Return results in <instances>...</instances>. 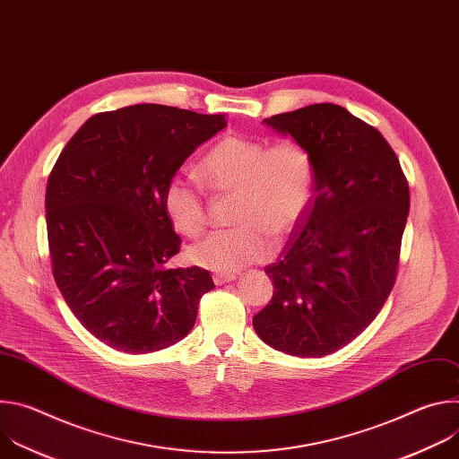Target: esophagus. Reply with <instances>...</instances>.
I'll return each instance as SVG.
<instances>
[{
    "instance_id": "obj_1",
    "label": "esophagus",
    "mask_w": 459,
    "mask_h": 459,
    "mask_svg": "<svg viewBox=\"0 0 459 459\" xmlns=\"http://www.w3.org/2000/svg\"><path fill=\"white\" fill-rule=\"evenodd\" d=\"M234 280H238L236 274H216V276H214V283H216V285H225V283H230V281H234Z\"/></svg>"
}]
</instances>
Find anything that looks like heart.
I'll list each match as a JSON object with an SVG mask.
<instances>
[{"label": "heart", "instance_id": "heart-1", "mask_svg": "<svg viewBox=\"0 0 459 459\" xmlns=\"http://www.w3.org/2000/svg\"><path fill=\"white\" fill-rule=\"evenodd\" d=\"M198 176L218 192H238L234 223L188 248L190 264L218 274H236L271 257L274 238L287 236L305 216L314 194V163L296 142L243 136L220 140L200 161ZM165 212L174 229L198 236L207 223L202 188L183 174L169 179Z\"/></svg>", "mask_w": 459, "mask_h": 459}]
</instances>
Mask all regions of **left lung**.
<instances>
[{
	"label": "left lung",
	"instance_id": "8db88e82",
	"mask_svg": "<svg viewBox=\"0 0 459 459\" xmlns=\"http://www.w3.org/2000/svg\"><path fill=\"white\" fill-rule=\"evenodd\" d=\"M303 145L314 163V198L280 261L254 331L298 358L333 354L359 336L396 281L411 195L400 160L379 130L334 103L264 119Z\"/></svg>",
	"mask_w": 459,
	"mask_h": 459
}]
</instances>
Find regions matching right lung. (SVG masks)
<instances>
[{"mask_svg":"<svg viewBox=\"0 0 459 459\" xmlns=\"http://www.w3.org/2000/svg\"><path fill=\"white\" fill-rule=\"evenodd\" d=\"M227 126L221 114L142 103L89 117L47 183L52 274L85 329L105 345L147 354L183 340L214 281L169 269L181 239L165 186L185 160Z\"/></svg>","mask_w":459,"mask_h":459,"instance_id":"right-lung-1","label":"right lung"}]
</instances>
